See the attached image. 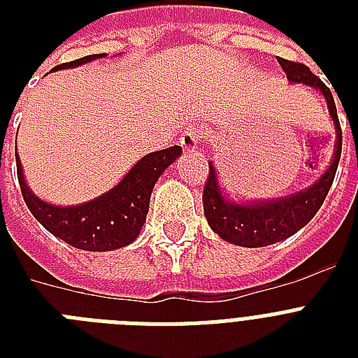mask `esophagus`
<instances>
[{
    "mask_svg": "<svg viewBox=\"0 0 358 358\" xmlns=\"http://www.w3.org/2000/svg\"><path fill=\"white\" fill-rule=\"evenodd\" d=\"M202 137H204L202 128H199V126H189V128L182 134V137H180V146H182L187 154H193V152L199 148V145H201Z\"/></svg>",
    "mask_w": 358,
    "mask_h": 358,
    "instance_id": "34e87169",
    "label": "esophagus"
}]
</instances>
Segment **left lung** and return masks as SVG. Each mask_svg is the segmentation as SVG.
<instances>
[{
  "mask_svg": "<svg viewBox=\"0 0 358 358\" xmlns=\"http://www.w3.org/2000/svg\"><path fill=\"white\" fill-rule=\"evenodd\" d=\"M277 61L286 72L289 83H303V85L312 87L325 98L329 115L336 129V143H334L331 165L314 184L308 185L306 189L280 196V199H271V201H232L219 184L217 171L213 167V163H208L210 174H208L204 193H202L208 224L224 241L239 245V247H249V249L267 247V245L288 239L289 236L299 232L305 224L310 223V219L322 208L333 185L340 154H342V129H340L336 103L331 94V89L317 76L312 74L310 69L305 64L292 63L282 57H278Z\"/></svg>",
  "mask_w": 358,
  "mask_h": 358,
  "instance_id": "obj_1",
  "label": "left lung"
}]
</instances>
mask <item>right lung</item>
Segmentation results:
<instances>
[{
    "instance_id": "right-lung-1",
    "label": "right lung",
    "mask_w": 358,
    "mask_h": 358,
    "mask_svg": "<svg viewBox=\"0 0 358 358\" xmlns=\"http://www.w3.org/2000/svg\"><path fill=\"white\" fill-rule=\"evenodd\" d=\"M102 57L108 55L106 53L87 55L70 63L59 64L52 72L76 69ZM180 154H182V146L150 152L145 157H141L115 187L92 201L74 206H57L36 196L25 182L18 156H16V171H18L20 189L25 204L33 213V217L48 232H52L53 236H57L64 243L72 245L76 249L106 252V250L126 247L137 239L146 221L152 189L163 171L171 167Z\"/></svg>"
}]
</instances>
